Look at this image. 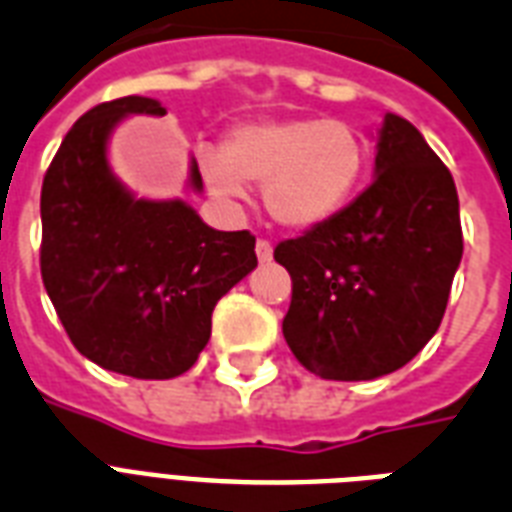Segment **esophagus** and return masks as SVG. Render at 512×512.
<instances>
[{
	"instance_id": "obj_1",
	"label": "esophagus",
	"mask_w": 512,
	"mask_h": 512,
	"mask_svg": "<svg viewBox=\"0 0 512 512\" xmlns=\"http://www.w3.org/2000/svg\"><path fill=\"white\" fill-rule=\"evenodd\" d=\"M256 256H259V261H272V243L269 240H259L256 243Z\"/></svg>"
}]
</instances>
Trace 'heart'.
I'll return each mask as SVG.
<instances>
[{"label": "heart", "mask_w": 512, "mask_h": 512, "mask_svg": "<svg viewBox=\"0 0 512 512\" xmlns=\"http://www.w3.org/2000/svg\"><path fill=\"white\" fill-rule=\"evenodd\" d=\"M205 184L227 202L243 200L245 184H264L269 216L291 229L326 224L350 202L366 170V144L339 120L240 122L219 154H202Z\"/></svg>", "instance_id": "obj_1"}]
</instances>
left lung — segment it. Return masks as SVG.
<instances>
[{"label":"left lung","instance_id":"obj_1","mask_svg":"<svg viewBox=\"0 0 512 512\" xmlns=\"http://www.w3.org/2000/svg\"><path fill=\"white\" fill-rule=\"evenodd\" d=\"M376 178L334 219L283 240V336L320 379L392 374L438 331L462 259L454 178L414 125L384 114Z\"/></svg>","mask_w":512,"mask_h":512}]
</instances>
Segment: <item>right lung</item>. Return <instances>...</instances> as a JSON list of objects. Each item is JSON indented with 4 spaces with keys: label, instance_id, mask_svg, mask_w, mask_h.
Masks as SVG:
<instances>
[{
    "label": "right lung",
    "instance_id": "1",
    "mask_svg": "<svg viewBox=\"0 0 512 512\" xmlns=\"http://www.w3.org/2000/svg\"><path fill=\"white\" fill-rule=\"evenodd\" d=\"M128 114H165L144 95L74 122L42 181L39 267L71 344L106 371L173 379L211 339L216 301L256 267V237L219 232L184 200H138L114 178L106 144ZM189 184L202 189L192 160Z\"/></svg>",
    "mask_w": 512,
    "mask_h": 512
}]
</instances>
